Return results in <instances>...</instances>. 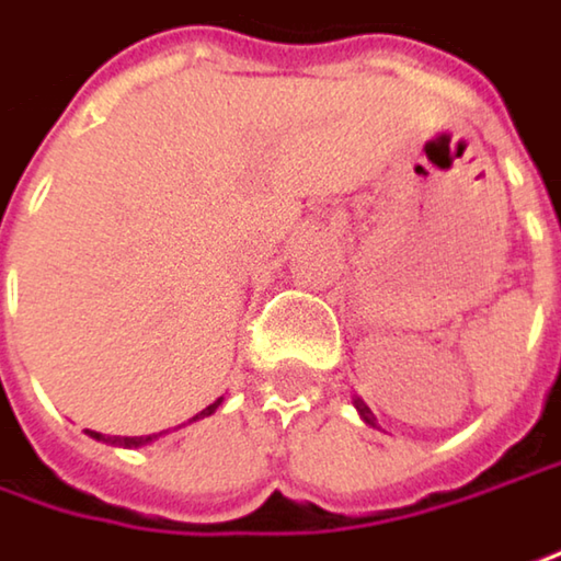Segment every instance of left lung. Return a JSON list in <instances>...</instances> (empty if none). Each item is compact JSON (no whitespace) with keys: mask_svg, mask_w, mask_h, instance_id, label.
<instances>
[{"mask_svg":"<svg viewBox=\"0 0 561 561\" xmlns=\"http://www.w3.org/2000/svg\"><path fill=\"white\" fill-rule=\"evenodd\" d=\"M356 408H359V414H363V421H366V424H373V411H369V408H366V404H363L359 398H356Z\"/></svg>","mask_w":561,"mask_h":561,"instance_id":"1","label":"left lung"}]
</instances>
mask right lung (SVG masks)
Returning <instances> with one entry per match:
<instances>
[{
  "mask_svg": "<svg viewBox=\"0 0 561 561\" xmlns=\"http://www.w3.org/2000/svg\"><path fill=\"white\" fill-rule=\"evenodd\" d=\"M221 401H215V404H208L202 414H195L192 421H198V417H208V414H215V408H218ZM92 433V431H89ZM95 439H105V443H118V446H144V443H150L153 436H102V433H92Z\"/></svg>",
  "mask_w": 561,
  "mask_h": 561,
  "instance_id": "obj_1",
  "label": "right lung"
}]
</instances>
